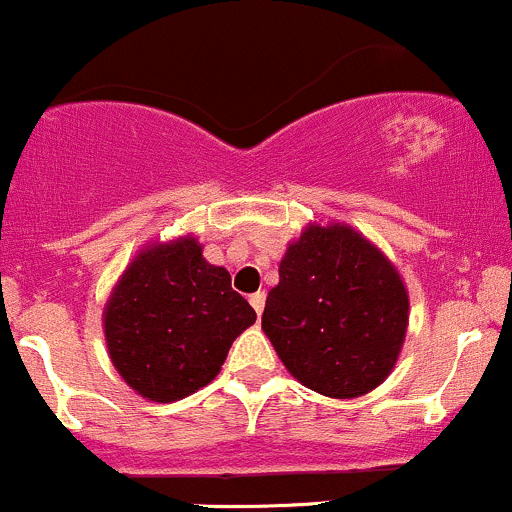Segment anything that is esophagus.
Wrapping results in <instances>:
<instances>
[{
	"label": "esophagus",
	"instance_id": "34e87169",
	"mask_svg": "<svg viewBox=\"0 0 512 512\" xmlns=\"http://www.w3.org/2000/svg\"><path fill=\"white\" fill-rule=\"evenodd\" d=\"M265 299H267L265 291H257V294L250 296V306L255 308L257 316H262V311H265Z\"/></svg>",
	"mask_w": 512,
	"mask_h": 512
}]
</instances>
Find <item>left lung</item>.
Returning a JSON list of instances; mask_svg holds the SVG:
<instances>
[{
  "mask_svg": "<svg viewBox=\"0 0 512 512\" xmlns=\"http://www.w3.org/2000/svg\"><path fill=\"white\" fill-rule=\"evenodd\" d=\"M262 330L306 389L369 393L401 355L408 291L389 257L345 223H311L286 247Z\"/></svg>",
  "mask_w": 512,
  "mask_h": 512,
  "instance_id": "left-lung-1",
  "label": "left lung"
}]
</instances>
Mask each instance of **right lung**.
Segmentation results:
<instances>
[{
  "mask_svg": "<svg viewBox=\"0 0 512 512\" xmlns=\"http://www.w3.org/2000/svg\"><path fill=\"white\" fill-rule=\"evenodd\" d=\"M255 311L209 265L192 235L145 245L104 306V335L116 372L133 391L172 403L211 384Z\"/></svg>",
  "mask_w": 512,
  "mask_h": 512,
  "instance_id": "right-lung-1",
  "label": "right lung"
}]
</instances>
